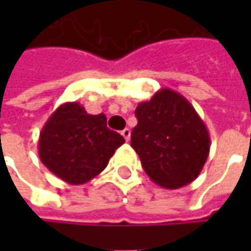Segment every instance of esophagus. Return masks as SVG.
<instances>
[{
	"label": "esophagus",
	"instance_id": "obj_1",
	"mask_svg": "<svg viewBox=\"0 0 251 251\" xmlns=\"http://www.w3.org/2000/svg\"><path fill=\"white\" fill-rule=\"evenodd\" d=\"M121 135L124 137V140H126V141H127V142H128V141H130V138H131V131H130V128H124V130L121 131Z\"/></svg>",
	"mask_w": 251,
	"mask_h": 251
}]
</instances>
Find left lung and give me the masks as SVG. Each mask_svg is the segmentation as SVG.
Listing matches in <instances>:
<instances>
[{
	"instance_id": "1",
	"label": "left lung",
	"mask_w": 251,
	"mask_h": 251,
	"mask_svg": "<svg viewBox=\"0 0 251 251\" xmlns=\"http://www.w3.org/2000/svg\"><path fill=\"white\" fill-rule=\"evenodd\" d=\"M138 124L131 147L150 178L165 188H178L198 177L209 153V134L193 104L169 88L135 109Z\"/></svg>"
}]
</instances>
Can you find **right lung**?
<instances>
[{
  "label": "right lung",
  "mask_w": 251,
  "mask_h": 251,
  "mask_svg": "<svg viewBox=\"0 0 251 251\" xmlns=\"http://www.w3.org/2000/svg\"><path fill=\"white\" fill-rule=\"evenodd\" d=\"M126 141L107 127L106 116L88 114L76 101L58 106L46 121L39 137V156L53 175L78 186L107 166Z\"/></svg>",
  "instance_id": "right-lung-1"
}]
</instances>
